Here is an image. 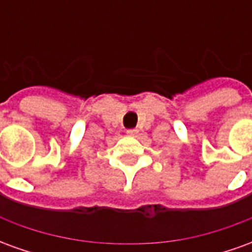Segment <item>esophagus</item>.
<instances>
[{
  "mask_svg": "<svg viewBox=\"0 0 252 252\" xmlns=\"http://www.w3.org/2000/svg\"><path fill=\"white\" fill-rule=\"evenodd\" d=\"M126 133H128L129 136H136L137 133H139V131H137L136 128H133V129H128V131H126Z\"/></svg>",
  "mask_w": 252,
  "mask_h": 252,
  "instance_id": "1",
  "label": "esophagus"
}]
</instances>
